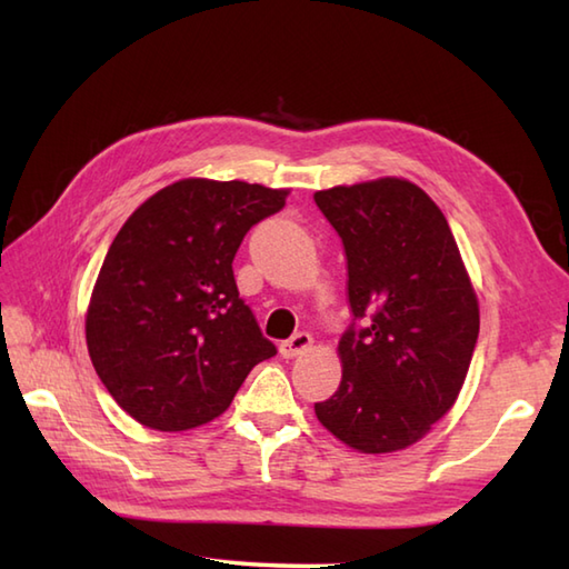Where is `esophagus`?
Returning <instances> with one entry per match:
<instances>
[{"label":"esophagus","mask_w":569,"mask_h":569,"mask_svg":"<svg viewBox=\"0 0 569 569\" xmlns=\"http://www.w3.org/2000/svg\"><path fill=\"white\" fill-rule=\"evenodd\" d=\"M310 347H312V337L308 332H296L291 340L281 342V347H278V349H281L283 359H293V357L306 355Z\"/></svg>","instance_id":"1"}]
</instances>
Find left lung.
I'll list each match as a JSON object with an SVG mask.
<instances>
[{"mask_svg":"<svg viewBox=\"0 0 569 569\" xmlns=\"http://www.w3.org/2000/svg\"><path fill=\"white\" fill-rule=\"evenodd\" d=\"M345 244L355 322L342 381L316 416L365 455L406 450L457 401L479 337V303L442 210L403 178L318 190ZM365 321V326H357Z\"/></svg>","mask_w":569,"mask_h":569,"instance_id":"8db88e82","label":"left lung"}]
</instances>
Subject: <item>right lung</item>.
Returning a JSON list of instances; mask_svg holds the SVG:
<instances>
[{
	"label": "right lung",
	"instance_id": "obj_1",
	"mask_svg": "<svg viewBox=\"0 0 569 569\" xmlns=\"http://www.w3.org/2000/svg\"><path fill=\"white\" fill-rule=\"evenodd\" d=\"M288 190L186 178L119 229L84 318L92 367L141 426L178 432L232 403L247 373L276 355L239 298L232 261L249 229Z\"/></svg>",
	"mask_w": 569,
	"mask_h": 569
}]
</instances>
